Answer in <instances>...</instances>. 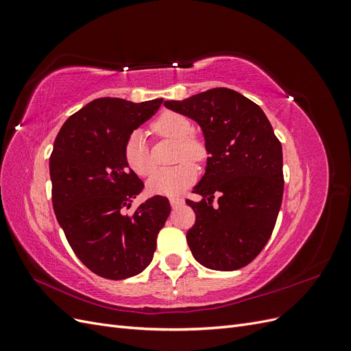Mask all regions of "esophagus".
Wrapping results in <instances>:
<instances>
[{"instance_id":"obj_1","label":"esophagus","mask_w":351,"mask_h":351,"mask_svg":"<svg viewBox=\"0 0 351 351\" xmlns=\"http://www.w3.org/2000/svg\"><path fill=\"white\" fill-rule=\"evenodd\" d=\"M169 204H171L173 208H178L183 205V199H178V197H171L169 199Z\"/></svg>"}]
</instances>
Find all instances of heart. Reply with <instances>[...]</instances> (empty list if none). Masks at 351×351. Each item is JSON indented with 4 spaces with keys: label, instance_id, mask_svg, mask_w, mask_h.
Masks as SVG:
<instances>
[{
    "label": "heart",
    "instance_id": "b5f03b06",
    "mask_svg": "<svg viewBox=\"0 0 351 351\" xmlns=\"http://www.w3.org/2000/svg\"><path fill=\"white\" fill-rule=\"evenodd\" d=\"M151 129L159 136L178 141L177 158L180 161L186 158L192 159V161H202L204 159V145L190 136L193 132V125L189 121L187 117L173 111L162 112L152 123ZM124 159L127 167L134 174L141 177L152 174L155 164L151 158L149 147H147L146 137L142 130H134L127 137L124 145ZM196 176V167L192 162L183 161L174 167L158 169L149 180V189L151 192L158 195L178 196L195 182Z\"/></svg>",
    "mask_w": 351,
    "mask_h": 351
}]
</instances>
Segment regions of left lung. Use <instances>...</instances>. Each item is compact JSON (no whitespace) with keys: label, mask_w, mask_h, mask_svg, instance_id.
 <instances>
[{"label":"left lung","mask_w":351,"mask_h":351,"mask_svg":"<svg viewBox=\"0 0 351 351\" xmlns=\"http://www.w3.org/2000/svg\"><path fill=\"white\" fill-rule=\"evenodd\" d=\"M164 105L200 125L209 155L193 187L202 199L186 200L196 214L186 236L193 258L215 271L246 267L268 243L282 202V147L269 120L259 105L227 88Z\"/></svg>","instance_id":"obj_1"}]
</instances>
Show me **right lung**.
I'll return each instance as SVG.
<instances>
[{"mask_svg":"<svg viewBox=\"0 0 351 351\" xmlns=\"http://www.w3.org/2000/svg\"><path fill=\"white\" fill-rule=\"evenodd\" d=\"M162 101L95 99L69 117L56 137L49 158L52 206L73 252L102 278L141 274L171 212L167 197L154 196L133 215L123 214L143 189L125 164V141Z\"/></svg>","mask_w":351,"mask_h":351,"instance_id":"right-lung-1","label":"right lung"}]
</instances>
